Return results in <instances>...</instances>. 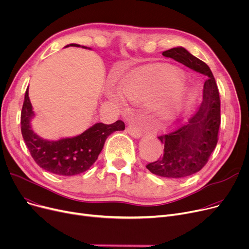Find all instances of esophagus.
Returning a JSON list of instances; mask_svg holds the SVG:
<instances>
[{
    "label": "esophagus",
    "instance_id": "1",
    "mask_svg": "<svg viewBox=\"0 0 249 249\" xmlns=\"http://www.w3.org/2000/svg\"><path fill=\"white\" fill-rule=\"evenodd\" d=\"M127 132L134 138H139L141 136V130L137 126L132 124H130L127 127Z\"/></svg>",
    "mask_w": 249,
    "mask_h": 249
}]
</instances>
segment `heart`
<instances>
[{
  "instance_id": "1",
  "label": "heart",
  "mask_w": 249,
  "mask_h": 249,
  "mask_svg": "<svg viewBox=\"0 0 249 249\" xmlns=\"http://www.w3.org/2000/svg\"><path fill=\"white\" fill-rule=\"evenodd\" d=\"M184 74L178 70L149 65L130 72L121 83L122 94L134 104L154 102L153 113L159 120L174 121L191 106L194 93L191 88L181 84ZM114 98L122 101V96Z\"/></svg>"
}]
</instances>
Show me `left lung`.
<instances>
[{
  "label": "left lung",
  "instance_id": "8db88e82",
  "mask_svg": "<svg viewBox=\"0 0 249 249\" xmlns=\"http://www.w3.org/2000/svg\"><path fill=\"white\" fill-rule=\"evenodd\" d=\"M186 67L207 75L204 84L203 102L186 125L159 136L164 144L163 155L146 165L152 174L171 178L192 176L206 165L218 142L221 123L219 90L208 65L191 54L184 47H175L162 52Z\"/></svg>",
  "mask_w": 249,
  "mask_h": 249
}]
</instances>
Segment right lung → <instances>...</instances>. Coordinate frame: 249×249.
Returning <instances> with one entry per match:
<instances>
[{"instance_id": "add662e5", "label": "right lung", "mask_w": 249, "mask_h": 249, "mask_svg": "<svg viewBox=\"0 0 249 249\" xmlns=\"http://www.w3.org/2000/svg\"><path fill=\"white\" fill-rule=\"evenodd\" d=\"M70 45L80 46L78 44ZM33 116L34 112L27 89L21 111L23 139L39 166L46 172L62 177H71L88 171L97 160L108 136L115 131L125 129V124L121 120L110 125L97 123L77 136L50 141L41 138L33 131L30 125Z\"/></svg>"}]
</instances>
